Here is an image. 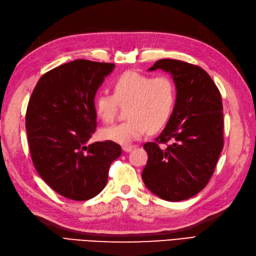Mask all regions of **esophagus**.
<instances>
[{
	"mask_svg": "<svg viewBox=\"0 0 256 256\" xmlns=\"http://www.w3.org/2000/svg\"><path fill=\"white\" fill-rule=\"evenodd\" d=\"M134 146H132V144H126V146H122V150L124 152H130L132 149H134Z\"/></svg>",
	"mask_w": 256,
	"mask_h": 256,
	"instance_id": "34e87169",
	"label": "esophagus"
}]
</instances>
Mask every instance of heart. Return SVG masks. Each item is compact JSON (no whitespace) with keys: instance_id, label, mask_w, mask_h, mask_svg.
I'll list each match as a JSON object with an SVG mask.
<instances>
[{"instance_id":"1","label":"heart","mask_w":256,"mask_h":256,"mask_svg":"<svg viewBox=\"0 0 256 256\" xmlns=\"http://www.w3.org/2000/svg\"><path fill=\"white\" fill-rule=\"evenodd\" d=\"M114 94L100 93L94 98L98 117L104 122L115 119L119 104L127 105L128 119L100 130L104 140L129 144L148 132H156L168 124L176 102V88L168 76H150L137 71L122 73L112 82Z\"/></svg>"}]
</instances>
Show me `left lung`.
<instances>
[{
  "label": "left lung",
  "instance_id": "8db88e82",
  "mask_svg": "<svg viewBox=\"0 0 256 256\" xmlns=\"http://www.w3.org/2000/svg\"><path fill=\"white\" fill-rule=\"evenodd\" d=\"M172 76L176 102L166 128L153 142L144 144L148 162L142 180L153 194L180 202L208 184L224 148L222 100L212 78L200 66L161 59L149 71ZM168 140L166 150L160 146Z\"/></svg>",
  "mask_w": 256,
  "mask_h": 256
}]
</instances>
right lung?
<instances>
[{"label": "right lung", "instance_id": "1", "mask_svg": "<svg viewBox=\"0 0 256 256\" xmlns=\"http://www.w3.org/2000/svg\"><path fill=\"white\" fill-rule=\"evenodd\" d=\"M115 64L74 60L39 78L28 102L26 132L34 166L59 195L88 200L103 190L122 154L114 141L86 142L95 132L94 98Z\"/></svg>", "mask_w": 256, "mask_h": 256}]
</instances>
